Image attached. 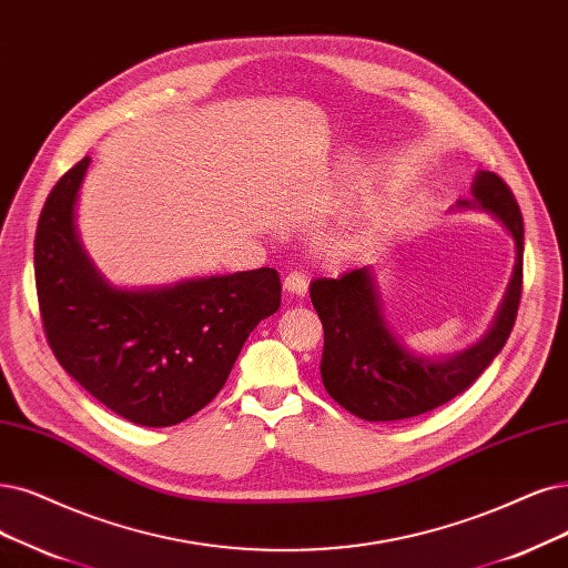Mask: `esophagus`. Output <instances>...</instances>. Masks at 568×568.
I'll use <instances>...</instances> for the list:
<instances>
[{
    "label": "esophagus",
    "mask_w": 568,
    "mask_h": 568,
    "mask_svg": "<svg viewBox=\"0 0 568 568\" xmlns=\"http://www.w3.org/2000/svg\"><path fill=\"white\" fill-rule=\"evenodd\" d=\"M283 290L287 292V295H292V297H304L306 292H308V281H306L304 273L292 271V273H287V276L283 278Z\"/></svg>",
    "instance_id": "34e87169"
}]
</instances>
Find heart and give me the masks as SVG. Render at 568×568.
I'll list each match as a JSON object with an SVG mask.
<instances>
[{
  "mask_svg": "<svg viewBox=\"0 0 568 568\" xmlns=\"http://www.w3.org/2000/svg\"><path fill=\"white\" fill-rule=\"evenodd\" d=\"M323 245H325L327 250H339V247L344 245V239H342L339 234H327V236L323 239Z\"/></svg>",
  "mask_w": 568,
  "mask_h": 568,
  "instance_id": "obj_1",
  "label": "heart"
}]
</instances>
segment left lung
<instances>
[{
	"instance_id": "8db88e82",
	"label": "left lung",
	"mask_w": 568,
	"mask_h": 568,
	"mask_svg": "<svg viewBox=\"0 0 568 568\" xmlns=\"http://www.w3.org/2000/svg\"><path fill=\"white\" fill-rule=\"evenodd\" d=\"M470 199L452 210H479L508 231L515 266L506 295L481 339L454 355L409 348L386 316L372 266H355L342 278L311 283V302L325 329L323 386L334 403L365 422H403L464 393L506 346L519 308L524 222L519 205L498 175L477 171Z\"/></svg>"
}]
</instances>
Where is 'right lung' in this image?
Masks as SVG:
<instances>
[{
  "mask_svg": "<svg viewBox=\"0 0 568 568\" xmlns=\"http://www.w3.org/2000/svg\"><path fill=\"white\" fill-rule=\"evenodd\" d=\"M91 159L58 180L39 215L34 278L49 346L72 379L125 422L175 426L222 390L260 321L281 306L276 268L114 285L77 231Z\"/></svg>",
  "mask_w": 568,
  "mask_h": 568,
  "instance_id": "right-lung-1",
  "label": "right lung"
}]
</instances>
